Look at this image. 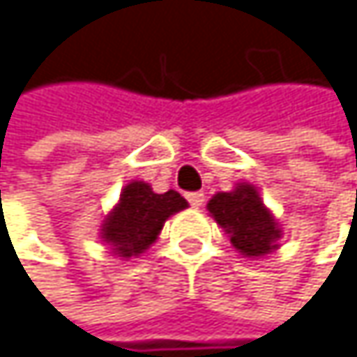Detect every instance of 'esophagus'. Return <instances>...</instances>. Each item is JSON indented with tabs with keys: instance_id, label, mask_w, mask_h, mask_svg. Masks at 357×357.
<instances>
[{
	"instance_id": "esophagus-1",
	"label": "esophagus",
	"mask_w": 357,
	"mask_h": 357,
	"mask_svg": "<svg viewBox=\"0 0 357 357\" xmlns=\"http://www.w3.org/2000/svg\"><path fill=\"white\" fill-rule=\"evenodd\" d=\"M186 199H188V203H190L195 209L203 207V203H205V195H203V192H188Z\"/></svg>"
}]
</instances>
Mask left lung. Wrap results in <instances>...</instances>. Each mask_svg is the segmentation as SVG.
Listing matches in <instances>:
<instances>
[{
    "label": "left lung",
    "mask_w": 357,
    "mask_h": 357,
    "mask_svg": "<svg viewBox=\"0 0 357 357\" xmlns=\"http://www.w3.org/2000/svg\"><path fill=\"white\" fill-rule=\"evenodd\" d=\"M207 209L243 256H264L277 248L275 241L282 237L252 184H239L233 192H218Z\"/></svg>",
    "instance_id": "left-lung-1"
}]
</instances>
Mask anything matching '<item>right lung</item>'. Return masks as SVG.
Returning <instances> with one entry per match:
<instances>
[{"instance_id": "right-lung-1", "label": "right lung", "mask_w": 357, "mask_h": 357, "mask_svg": "<svg viewBox=\"0 0 357 357\" xmlns=\"http://www.w3.org/2000/svg\"><path fill=\"white\" fill-rule=\"evenodd\" d=\"M186 207L188 203L180 192L156 195L148 184L131 182L124 186L120 203L105 218L101 239L122 258L137 256L156 241L165 220Z\"/></svg>"}]
</instances>
